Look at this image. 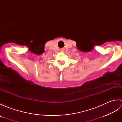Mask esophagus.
I'll return each mask as SVG.
<instances>
[{
	"label": "esophagus",
	"instance_id": "1",
	"mask_svg": "<svg viewBox=\"0 0 122 122\" xmlns=\"http://www.w3.org/2000/svg\"><path fill=\"white\" fill-rule=\"evenodd\" d=\"M60 51L61 52H63V51H64V49H60Z\"/></svg>",
	"mask_w": 122,
	"mask_h": 122
}]
</instances>
